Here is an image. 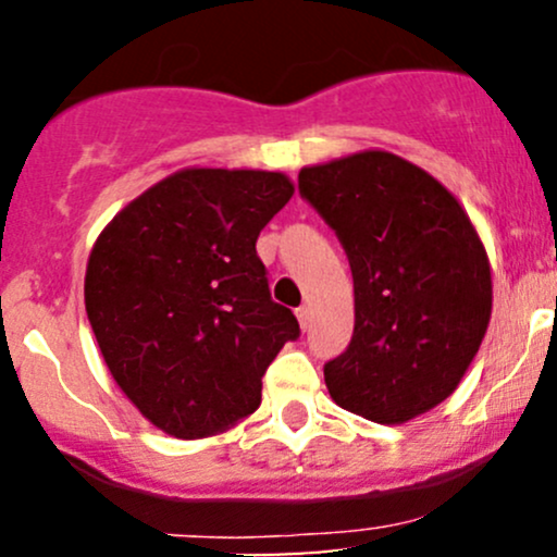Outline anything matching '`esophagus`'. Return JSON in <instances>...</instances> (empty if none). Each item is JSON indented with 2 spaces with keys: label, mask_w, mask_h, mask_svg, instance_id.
Masks as SVG:
<instances>
[{
  "label": "esophagus",
  "mask_w": 557,
  "mask_h": 557,
  "mask_svg": "<svg viewBox=\"0 0 557 557\" xmlns=\"http://www.w3.org/2000/svg\"><path fill=\"white\" fill-rule=\"evenodd\" d=\"M296 317H298V322H300V327H309V322H311V309L309 306H298L296 309Z\"/></svg>",
  "instance_id": "obj_1"
}]
</instances>
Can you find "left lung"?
Masks as SVG:
<instances>
[{"label": "left lung", "instance_id": "left-lung-1", "mask_svg": "<svg viewBox=\"0 0 557 557\" xmlns=\"http://www.w3.org/2000/svg\"><path fill=\"white\" fill-rule=\"evenodd\" d=\"M298 190L354 274V337L324 363L332 400L376 424L430 411L458 387L492 314L487 251L469 214L389 151L304 168Z\"/></svg>", "mask_w": 557, "mask_h": 557}]
</instances>
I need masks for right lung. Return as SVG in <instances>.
Returning a JSON list of instances; mask_svg holds the SVG:
<instances>
[{
    "mask_svg": "<svg viewBox=\"0 0 557 557\" xmlns=\"http://www.w3.org/2000/svg\"><path fill=\"white\" fill-rule=\"evenodd\" d=\"M290 196L283 172L181 170L94 243L96 343L133 406L172 437H212L257 411L267 367L300 335L257 257L259 233Z\"/></svg>",
    "mask_w": 557,
    "mask_h": 557,
    "instance_id": "right-lung-1",
    "label": "right lung"
}]
</instances>
